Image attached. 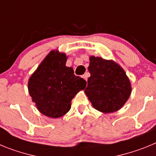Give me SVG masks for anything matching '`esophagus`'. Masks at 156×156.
I'll return each instance as SVG.
<instances>
[{
	"mask_svg": "<svg viewBox=\"0 0 156 156\" xmlns=\"http://www.w3.org/2000/svg\"><path fill=\"white\" fill-rule=\"evenodd\" d=\"M82 77H83V79H84L85 80H87V77H88V75H87V74H84V75H83L82 76Z\"/></svg>",
	"mask_w": 156,
	"mask_h": 156,
	"instance_id": "esophagus-1",
	"label": "esophagus"
}]
</instances>
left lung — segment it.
Returning <instances> with one entry per match:
<instances>
[{
  "label": "left lung",
  "instance_id": "1",
  "mask_svg": "<svg viewBox=\"0 0 156 156\" xmlns=\"http://www.w3.org/2000/svg\"><path fill=\"white\" fill-rule=\"evenodd\" d=\"M85 93L92 105L102 112H113L122 108L131 93L124 70L113 61L91 56L88 67Z\"/></svg>",
  "mask_w": 156,
  "mask_h": 156
}]
</instances>
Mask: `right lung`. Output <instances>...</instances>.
Returning a JSON list of instances; mask_svg holds the SVG:
<instances>
[{
  "label": "right lung",
  "mask_w": 156,
  "mask_h": 156,
  "mask_svg": "<svg viewBox=\"0 0 156 156\" xmlns=\"http://www.w3.org/2000/svg\"><path fill=\"white\" fill-rule=\"evenodd\" d=\"M66 60L65 54L52 51L29 80L32 100L41 113L51 118L67 113L73 98L87 85L85 80L66 66Z\"/></svg>",
  "instance_id": "obj_1"
}]
</instances>
